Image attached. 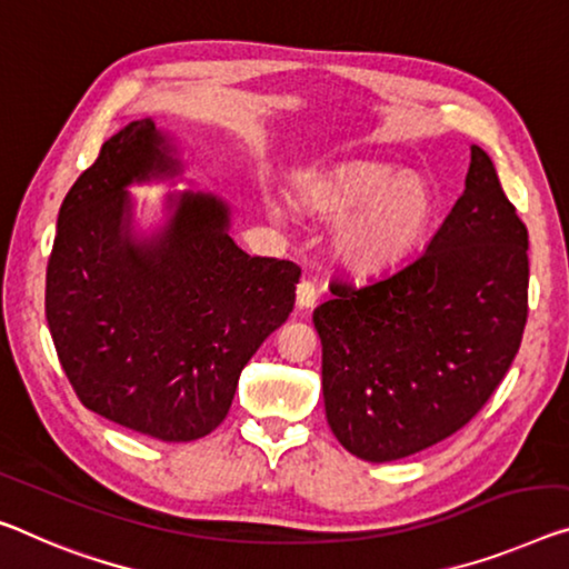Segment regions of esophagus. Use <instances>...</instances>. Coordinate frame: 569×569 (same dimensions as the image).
<instances>
[{
	"mask_svg": "<svg viewBox=\"0 0 569 569\" xmlns=\"http://www.w3.org/2000/svg\"><path fill=\"white\" fill-rule=\"evenodd\" d=\"M315 302H318V287H315L310 279H302V282L297 284V308L308 310Z\"/></svg>",
	"mask_w": 569,
	"mask_h": 569,
	"instance_id": "esophagus-1",
	"label": "esophagus"
}]
</instances>
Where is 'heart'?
<instances>
[{
	"label": "heart",
	"mask_w": 569,
	"mask_h": 569,
	"mask_svg": "<svg viewBox=\"0 0 569 569\" xmlns=\"http://www.w3.org/2000/svg\"><path fill=\"white\" fill-rule=\"evenodd\" d=\"M295 198L305 213L336 223L333 254L361 274L383 272L412 257L437 216V196L425 174L369 157L308 172L297 182Z\"/></svg>",
	"instance_id": "heart-1"
}]
</instances>
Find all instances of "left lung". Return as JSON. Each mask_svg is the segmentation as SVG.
Listing matches in <instances>:
<instances>
[{
  "label": "left lung",
  "instance_id": "left-lung-1",
  "mask_svg": "<svg viewBox=\"0 0 569 569\" xmlns=\"http://www.w3.org/2000/svg\"><path fill=\"white\" fill-rule=\"evenodd\" d=\"M527 249V226L473 144L466 190L427 251L361 287L330 284L312 322L328 425L351 456H415L478 415L521 346Z\"/></svg>",
  "mask_w": 569,
  "mask_h": 569
}]
</instances>
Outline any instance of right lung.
Instances as JSON below:
<instances>
[{
	"label": "right lung",
	"instance_id": "add662e5",
	"mask_svg": "<svg viewBox=\"0 0 569 569\" xmlns=\"http://www.w3.org/2000/svg\"><path fill=\"white\" fill-rule=\"evenodd\" d=\"M182 170L150 117L119 129L60 206L46 279L52 343L83 407L164 442L223 422L300 279L292 261L236 247L229 203L203 190L170 193L164 223L137 231L127 188Z\"/></svg>",
	"mask_w": 569,
	"mask_h": 569
}]
</instances>
